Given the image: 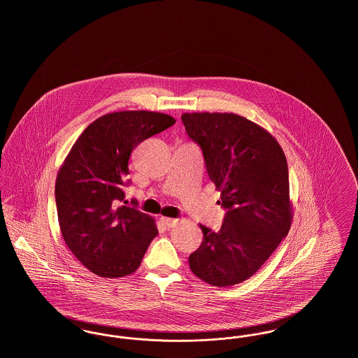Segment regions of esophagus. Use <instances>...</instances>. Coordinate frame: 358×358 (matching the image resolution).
<instances>
[{
	"mask_svg": "<svg viewBox=\"0 0 358 358\" xmlns=\"http://www.w3.org/2000/svg\"><path fill=\"white\" fill-rule=\"evenodd\" d=\"M159 222H161V224H162L164 227H166V228H171V227H174V225H176L177 220H176V219H169V217H161V219H159Z\"/></svg>",
	"mask_w": 358,
	"mask_h": 358,
	"instance_id": "34e87169",
	"label": "esophagus"
}]
</instances>
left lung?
I'll return each instance as SVG.
<instances>
[{"mask_svg":"<svg viewBox=\"0 0 358 358\" xmlns=\"http://www.w3.org/2000/svg\"><path fill=\"white\" fill-rule=\"evenodd\" d=\"M189 138L204 155L220 190L225 216L219 232L200 225L201 245L190 270L216 287L238 285L273 255L291 227L289 166L282 148L254 122L228 113L182 114Z\"/></svg>","mask_w":358,"mask_h":358,"instance_id":"1","label":"left lung"}]
</instances>
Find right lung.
Segmentation results:
<instances>
[{
  "label": "right lung",
  "mask_w": 358,
  "mask_h": 358,
  "mask_svg": "<svg viewBox=\"0 0 358 358\" xmlns=\"http://www.w3.org/2000/svg\"><path fill=\"white\" fill-rule=\"evenodd\" d=\"M176 120L153 111H120L94 120L57 173L59 225L71 252L91 273L120 278L139 267L158 231L153 219L126 204L130 154Z\"/></svg>",
  "instance_id": "1"
}]
</instances>
